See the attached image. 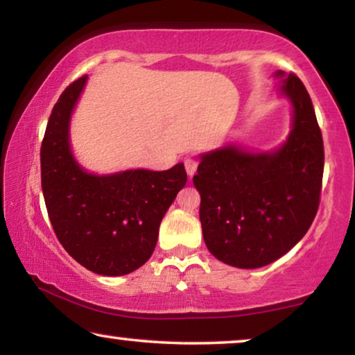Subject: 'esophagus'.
<instances>
[{
  "label": "esophagus",
  "instance_id": "1",
  "mask_svg": "<svg viewBox=\"0 0 355 355\" xmlns=\"http://www.w3.org/2000/svg\"><path fill=\"white\" fill-rule=\"evenodd\" d=\"M197 166H198V163L193 158H186V159H184V168H186V173L191 178L193 176V174H196Z\"/></svg>",
  "mask_w": 355,
  "mask_h": 355
}]
</instances>
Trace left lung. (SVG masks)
Returning <instances> with one entry per match:
<instances>
[{
    "instance_id": "8db88e82",
    "label": "left lung",
    "mask_w": 355,
    "mask_h": 355,
    "mask_svg": "<svg viewBox=\"0 0 355 355\" xmlns=\"http://www.w3.org/2000/svg\"><path fill=\"white\" fill-rule=\"evenodd\" d=\"M281 90L294 108L293 130L283 147L249 153L227 145L202 155L193 176L208 250L237 268H260L278 260L302 239L318 211L322 130L297 76L284 77Z\"/></svg>"
}]
</instances>
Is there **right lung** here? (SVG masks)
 Listing matches in <instances>:
<instances>
[{
  "label": "right lung",
  "instance_id": "1",
  "mask_svg": "<svg viewBox=\"0 0 355 355\" xmlns=\"http://www.w3.org/2000/svg\"><path fill=\"white\" fill-rule=\"evenodd\" d=\"M87 82L82 76L58 98L42 142V191L61 245L87 270L123 276L152 257L164 213L186 186L182 163L168 171L130 169L95 176L69 148V119Z\"/></svg>",
  "mask_w": 355,
  "mask_h": 355
}]
</instances>
